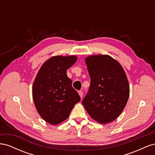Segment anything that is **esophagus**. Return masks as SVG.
Wrapping results in <instances>:
<instances>
[{"label": "esophagus", "instance_id": "esophagus-1", "mask_svg": "<svg viewBox=\"0 0 155 155\" xmlns=\"http://www.w3.org/2000/svg\"><path fill=\"white\" fill-rule=\"evenodd\" d=\"M78 94H79V96L81 97V98H82V97H83V92H82L81 91H78Z\"/></svg>", "mask_w": 155, "mask_h": 155}]
</instances>
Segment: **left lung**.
I'll return each instance as SVG.
<instances>
[{
  "instance_id": "left-lung-1",
  "label": "left lung",
  "mask_w": 155,
  "mask_h": 155,
  "mask_svg": "<svg viewBox=\"0 0 155 155\" xmlns=\"http://www.w3.org/2000/svg\"><path fill=\"white\" fill-rule=\"evenodd\" d=\"M91 85L82 101L91 118L105 124L116 120L124 110L129 97V85L123 67L108 55L85 58Z\"/></svg>"
}]
</instances>
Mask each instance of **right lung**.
<instances>
[{
    "instance_id": "add662e5",
    "label": "right lung",
    "mask_w": 155,
    "mask_h": 155,
    "mask_svg": "<svg viewBox=\"0 0 155 155\" xmlns=\"http://www.w3.org/2000/svg\"><path fill=\"white\" fill-rule=\"evenodd\" d=\"M75 55H56L43 64L32 86V96L38 113L55 125L66 120L81 98L72 86L67 70L76 62Z\"/></svg>"
}]
</instances>
